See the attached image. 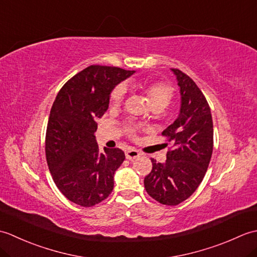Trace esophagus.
Masks as SVG:
<instances>
[{"instance_id": "1", "label": "esophagus", "mask_w": 257, "mask_h": 257, "mask_svg": "<svg viewBox=\"0 0 257 257\" xmlns=\"http://www.w3.org/2000/svg\"><path fill=\"white\" fill-rule=\"evenodd\" d=\"M140 157V152L135 150V149H128L125 150V158H127L128 160H134V159H137V158Z\"/></svg>"}]
</instances>
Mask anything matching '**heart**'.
I'll list each match as a JSON object with an SVG mask.
<instances>
[{
  "label": "heart",
  "mask_w": 257,
  "mask_h": 257,
  "mask_svg": "<svg viewBox=\"0 0 257 257\" xmlns=\"http://www.w3.org/2000/svg\"><path fill=\"white\" fill-rule=\"evenodd\" d=\"M143 89L147 98H148L149 105L151 108H158L162 110L169 103L171 102L173 98V88L167 83L162 81H154V83H144L138 85ZM125 96V87L123 85H118L114 87L110 94V105L112 107H117L121 103ZM128 133L134 136L136 133L135 128H128Z\"/></svg>",
  "instance_id": "1"
}]
</instances>
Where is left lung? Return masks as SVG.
Instances as JSON below:
<instances>
[{
    "mask_svg": "<svg viewBox=\"0 0 257 257\" xmlns=\"http://www.w3.org/2000/svg\"><path fill=\"white\" fill-rule=\"evenodd\" d=\"M181 95L178 118L162 132L172 149L165 163L151 159L145 188L152 199L177 205L190 198L203 180L213 151V121L209 103L194 81L171 68ZM167 145V144H166Z\"/></svg>",
    "mask_w": 257,
    "mask_h": 257,
    "instance_id": "1",
    "label": "left lung"
}]
</instances>
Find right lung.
<instances>
[{
    "mask_svg": "<svg viewBox=\"0 0 257 257\" xmlns=\"http://www.w3.org/2000/svg\"><path fill=\"white\" fill-rule=\"evenodd\" d=\"M134 73L91 65L62 87L52 106L45 139L48 169L58 190L80 206L99 203L113 189L124 154L119 148L99 152L96 120L107 111L111 90Z\"/></svg>",
    "mask_w": 257,
    "mask_h": 257,
    "instance_id": "add662e5",
    "label": "right lung"
}]
</instances>
